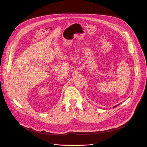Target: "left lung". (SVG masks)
<instances>
[{
  "mask_svg": "<svg viewBox=\"0 0 147 147\" xmlns=\"http://www.w3.org/2000/svg\"><path fill=\"white\" fill-rule=\"evenodd\" d=\"M119 105H116V106H113V107H116V106H118Z\"/></svg>",
  "mask_w": 147,
  "mask_h": 147,
  "instance_id": "8db88e82",
  "label": "left lung"
}]
</instances>
